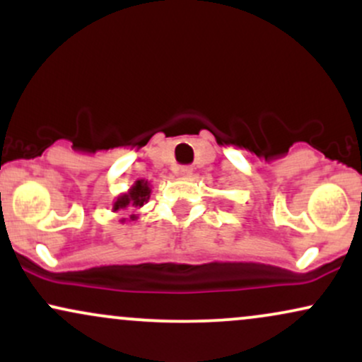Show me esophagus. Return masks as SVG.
<instances>
[{
  "mask_svg": "<svg viewBox=\"0 0 362 362\" xmlns=\"http://www.w3.org/2000/svg\"><path fill=\"white\" fill-rule=\"evenodd\" d=\"M192 172H194V168L189 167V165H184V167L178 168V175L184 177V178H189L190 175H192Z\"/></svg>",
  "mask_w": 362,
  "mask_h": 362,
  "instance_id": "esophagus-1",
  "label": "esophagus"
}]
</instances>
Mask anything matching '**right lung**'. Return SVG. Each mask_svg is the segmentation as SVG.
Wrapping results in <instances>:
<instances>
[{"label": "right lung", "instance_id": "add662e5", "mask_svg": "<svg viewBox=\"0 0 362 362\" xmlns=\"http://www.w3.org/2000/svg\"><path fill=\"white\" fill-rule=\"evenodd\" d=\"M149 194H151V189H149L148 182L138 180L134 185L131 187V189L127 190L126 194L119 195V197L115 199L114 206H112V211H114V213H117V211L127 209V207L144 206V202H148ZM131 219H136V214H131Z\"/></svg>", "mask_w": 362, "mask_h": 362}]
</instances>
